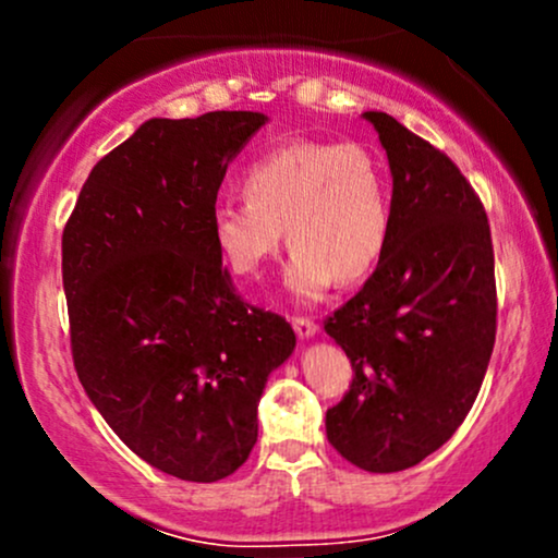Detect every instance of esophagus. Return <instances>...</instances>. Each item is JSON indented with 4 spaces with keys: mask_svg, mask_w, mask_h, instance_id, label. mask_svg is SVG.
<instances>
[{
    "mask_svg": "<svg viewBox=\"0 0 558 558\" xmlns=\"http://www.w3.org/2000/svg\"><path fill=\"white\" fill-rule=\"evenodd\" d=\"M293 330H296V336L301 338V341H310V338L317 336V323L315 319L310 317H296L293 319Z\"/></svg>",
    "mask_w": 558,
    "mask_h": 558,
    "instance_id": "1",
    "label": "esophagus"
}]
</instances>
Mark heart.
<instances>
[{"label": "heart", "mask_w": 558, "mask_h": 558, "mask_svg": "<svg viewBox=\"0 0 558 558\" xmlns=\"http://www.w3.org/2000/svg\"><path fill=\"white\" fill-rule=\"evenodd\" d=\"M246 198L213 209V239L241 278L259 275L280 252L283 228L293 246L286 288L312 304L338 280H360L380 262L390 235V185L383 159L362 144L288 141L243 172Z\"/></svg>", "instance_id": "heart-1"}]
</instances>
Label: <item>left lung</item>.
Here are the masks:
<instances>
[{
	"label": "left lung",
	"instance_id": "obj_1",
	"mask_svg": "<svg viewBox=\"0 0 558 558\" xmlns=\"http://www.w3.org/2000/svg\"><path fill=\"white\" fill-rule=\"evenodd\" d=\"M386 149L390 235L375 272L325 332L354 367L325 414L360 470L401 472L457 433L496 343L493 243L483 204L444 151L386 112H364Z\"/></svg>",
	"mask_w": 558,
	"mask_h": 558
}]
</instances>
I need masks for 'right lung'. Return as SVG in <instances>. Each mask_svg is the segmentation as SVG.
I'll use <instances>...</instances> for the list:
<instances>
[{"label": "right lung", "instance_id": "add662e5", "mask_svg": "<svg viewBox=\"0 0 558 558\" xmlns=\"http://www.w3.org/2000/svg\"><path fill=\"white\" fill-rule=\"evenodd\" d=\"M265 123L146 120L94 165L62 233L83 390L136 457L191 483L246 462L267 377L296 349L283 317L243 304L213 239L228 165Z\"/></svg>", "mask_w": 558, "mask_h": 558}]
</instances>
